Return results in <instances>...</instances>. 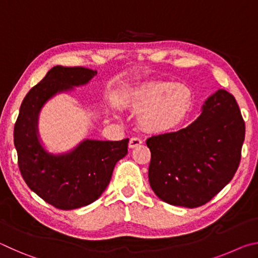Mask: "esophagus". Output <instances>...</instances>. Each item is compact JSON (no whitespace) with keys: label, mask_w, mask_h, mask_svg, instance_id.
<instances>
[{"label":"esophagus","mask_w":258,"mask_h":258,"mask_svg":"<svg viewBox=\"0 0 258 258\" xmlns=\"http://www.w3.org/2000/svg\"><path fill=\"white\" fill-rule=\"evenodd\" d=\"M142 143V140L140 138H137V137H133L130 139V142H128V147L131 148V149H133V148H137L138 146H140Z\"/></svg>","instance_id":"34e87169"}]
</instances>
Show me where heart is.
Returning a JSON list of instances; mask_svg holds the SVG:
<instances>
[{"label": "heart", "instance_id": "obj_1", "mask_svg": "<svg viewBox=\"0 0 258 258\" xmlns=\"http://www.w3.org/2000/svg\"><path fill=\"white\" fill-rule=\"evenodd\" d=\"M128 107L140 113V124L148 132L163 133L184 120L194 104L191 90L181 83L154 81L130 94Z\"/></svg>", "mask_w": 258, "mask_h": 258}]
</instances>
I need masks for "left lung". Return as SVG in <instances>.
<instances>
[{"label": "left lung", "instance_id": "left-lung-1", "mask_svg": "<svg viewBox=\"0 0 258 258\" xmlns=\"http://www.w3.org/2000/svg\"><path fill=\"white\" fill-rule=\"evenodd\" d=\"M243 140L244 121L234 97L216 91L194 123L147 140L151 189L169 205L203 206L232 180Z\"/></svg>", "mask_w": 258, "mask_h": 258}]
</instances>
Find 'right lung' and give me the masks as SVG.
<instances>
[{
	"instance_id": "right-lung-1",
	"label": "right lung",
	"mask_w": 258,
	"mask_h": 258,
	"mask_svg": "<svg viewBox=\"0 0 258 258\" xmlns=\"http://www.w3.org/2000/svg\"><path fill=\"white\" fill-rule=\"evenodd\" d=\"M97 71L55 66L30 89L20 106L14 141L21 176L38 197L55 208L69 211L95 202L106 190L116 163L127 154L128 139L121 141L84 140L72 151L47 152L38 138V113L56 93L85 85Z\"/></svg>"
}]
</instances>
